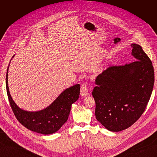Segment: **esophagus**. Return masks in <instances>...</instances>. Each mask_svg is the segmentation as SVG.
Masks as SVG:
<instances>
[{
	"label": "esophagus",
	"instance_id": "obj_1",
	"mask_svg": "<svg viewBox=\"0 0 157 157\" xmlns=\"http://www.w3.org/2000/svg\"><path fill=\"white\" fill-rule=\"evenodd\" d=\"M80 94L82 96H86L88 94V84L84 83L81 86V88H80Z\"/></svg>",
	"mask_w": 157,
	"mask_h": 157
}]
</instances>
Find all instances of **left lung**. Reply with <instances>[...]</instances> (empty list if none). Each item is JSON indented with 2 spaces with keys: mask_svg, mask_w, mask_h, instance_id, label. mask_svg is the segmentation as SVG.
I'll list each match as a JSON object with an SVG mask.
<instances>
[{
  "mask_svg": "<svg viewBox=\"0 0 157 157\" xmlns=\"http://www.w3.org/2000/svg\"><path fill=\"white\" fill-rule=\"evenodd\" d=\"M136 61L110 66L96 79L92 91L96 119L111 132L131 126L145 110L155 82L153 64L141 46L132 44Z\"/></svg>",
  "mask_w": 157,
  "mask_h": 157,
  "instance_id": "left-lung-1",
  "label": "left lung"
}]
</instances>
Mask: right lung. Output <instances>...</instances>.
<instances>
[{
  "label": "right lung",
  "mask_w": 157,
  "mask_h": 157,
  "mask_svg": "<svg viewBox=\"0 0 157 157\" xmlns=\"http://www.w3.org/2000/svg\"><path fill=\"white\" fill-rule=\"evenodd\" d=\"M8 71L6 86L9 102L17 120L27 129L42 134H51L58 131L67 122L71 105L77 100L80 94V84L67 88L50 105L39 111L22 110L13 101L8 86Z\"/></svg>",
  "instance_id": "1"
}]
</instances>
